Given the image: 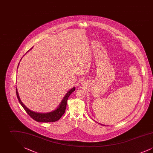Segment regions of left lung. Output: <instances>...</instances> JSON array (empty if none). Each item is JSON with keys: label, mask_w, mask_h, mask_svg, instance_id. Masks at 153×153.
I'll list each match as a JSON object with an SVG mask.
<instances>
[{"label": "left lung", "mask_w": 153, "mask_h": 153, "mask_svg": "<svg viewBox=\"0 0 153 153\" xmlns=\"http://www.w3.org/2000/svg\"><path fill=\"white\" fill-rule=\"evenodd\" d=\"M103 126H104V125H103Z\"/></svg>", "instance_id": "8db88e82"}]
</instances>
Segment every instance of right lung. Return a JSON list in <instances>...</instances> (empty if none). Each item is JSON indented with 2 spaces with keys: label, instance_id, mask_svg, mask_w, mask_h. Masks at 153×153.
Listing matches in <instances>:
<instances>
[{
  "label": "right lung",
  "instance_id": "obj_1",
  "mask_svg": "<svg viewBox=\"0 0 153 153\" xmlns=\"http://www.w3.org/2000/svg\"><path fill=\"white\" fill-rule=\"evenodd\" d=\"M32 48H31L29 51H30ZM29 51H28L26 53H27ZM22 58L21 59V60L22 59ZM21 60H20V61H21ZM19 63L18 64V65H19ZM74 90H75V87L72 88L71 89H70L66 93V94L65 95V96L63 98L62 102H61L60 104L59 105L58 108H56L55 110L51 111V112H47V113L36 112H34V111H32L30 109L27 108L24 105V104L22 102V101L21 100L20 97H19V95H18V91H17L16 88V96H17L18 99L20 102V104H21L22 107L26 111V112L28 114V115H29L30 117H31V118H33L34 120H35L36 122H46L47 123V122H56L64 115V114L65 113V111L68 99L69 96L71 95V94L74 91Z\"/></svg>",
  "mask_w": 153,
  "mask_h": 153
}]
</instances>
